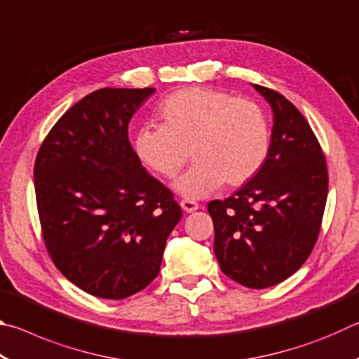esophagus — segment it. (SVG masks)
Returning <instances> with one entry per match:
<instances>
[{"mask_svg": "<svg viewBox=\"0 0 359 359\" xmlns=\"http://www.w3.org/2000/svg\"><path fill=\"white\" fill-rule=\"evenodd\" d=\"M180 205L185 212H194V210H198V208H199L198 203L193 201V199H182Z\"/></svg>", "mask_w": 359, "mask_h": 359, "instance_id": "34e87169", "label": "esophagus"}]
</instances>
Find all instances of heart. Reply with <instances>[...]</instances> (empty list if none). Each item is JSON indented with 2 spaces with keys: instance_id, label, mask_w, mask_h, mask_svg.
I'll list each match as a JSON object with an SVG mask.
<instances>
[{
  "instance_id": "b5f03b06",
  "label": "heart",
  "mask_w": 359,
  "mask_h": 359,
  "mask_svg": "<svg viewBox=\"0 0 359 359\" xmlns=\"http://www.w3.org/2000/svg\"><path fill=\"white\" fill-rule=\"evenodd\" d=\"M160 115L163 125L141 126L133 147L145 166L169 179L191 155L196 161L175 182V190L187 198L208 196L223 182L245 184L266 161L269 123L252 100L191 87L169 96Z\"/></svg>"
}]
</instances>
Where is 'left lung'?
Instances as JSON below:
<instances>
[{"instance_id": "8db88e82", "label": "left lung", "mask_w": 359, "mask_h": 359, "mask_svg": "<svg viewBox=\"0 0 359 359\" xmlns=\"http://www.w3.org/2000/svg\"><path fill=\"white\" fill-rule=\"evenodd\" d=\"M274 114L259 171L229 198L208 204L214 252L224 276L261 290L306 263L317 242L327 196V169L304 115L276 90L253 85Z\"/></svg>"}]
</instances>
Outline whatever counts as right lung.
<instances>
[{"instance_id": "add662e5", "label": "right lung", "mask_w": 359, "mask_h": 359, "mask_svg": "<svg viewBox=\"0 0 359 359\" xmlns=\"http://www.w3.org/2000/svg\"><path fill=\"white\" fill-rule=\"evenodd\" d=\"M155 88H101L66 111L42 142L34 191L58 271L85 293L125 299L160 272L182 218L174 194L145 171L128 123Z\"/></svg>"}]
</instances>
